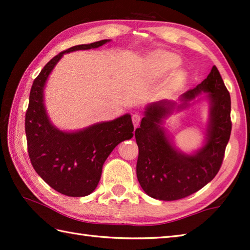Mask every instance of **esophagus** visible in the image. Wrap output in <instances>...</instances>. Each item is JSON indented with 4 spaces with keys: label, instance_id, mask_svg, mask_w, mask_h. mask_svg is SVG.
<instances>
[{
    "label": "esophagus",
    "instance_id": "esophagus-1",
    "mask_svg": "<svg viewBox=\"0 0 250 250\" xmlns=\"http://www.w3.org/2000/svg\"><path fill=\"white\" fill-rule=\"evenodd\" d=\"M141 119H142V117L139 114H134L133 116H132V122H133V125H134L135 128H136V126H139L140 122H141Z\"/></svg>",
    "mask_w": 250,
    "mask_h": 250
}]
</instances>
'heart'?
I'll return each instance as SVG.
<instances>
[{
  "mask_svg": "<svg viewBox=\"0 0 250 250\" xmlns=\"http://www.w3.org/2000/svg\"><path fill=\"white\" fill-rule=\"evenodd\" d=\"M153 61L157 63L161 71L163 72H168L175 70V68L178 67L180 64V59L179 57L172 54V52H167V51H161L158 52L155 56H153ZM185 81V73L184 72H178L174 77V83L182 84Z\"/></svg>",
  "mask_w": 250,
  "mask_h": 250,
  "instance_id": "1",
  "label": "heart"
}]
</instances>
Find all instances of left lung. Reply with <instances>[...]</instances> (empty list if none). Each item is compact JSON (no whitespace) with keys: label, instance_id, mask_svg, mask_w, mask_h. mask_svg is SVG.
<instances>
[{"label":"left lung","instance_id":"1","mask_svg":"<svg viewBox=\"0 0 250 250\" xmlns=\"http://www.w3.org/2000/svg\"><path fill=\"white\" fill-rule=\"evenodd\" d=\"M209 103L207 135L198 151L187 154L176 147L163 127L174 110L194 103ZM231 98L219 71L214 65L203 82L176 101L148 104L141 126L135 130L139 146L136 175L142 189L153 199L175 201L186 198L208 184L218 173L230 140Z\"/></svg>","mask_w":250,"mask_h":250}]
</instances>
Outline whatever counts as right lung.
Listing matches in <instances>:
<instances>
[{
	"mask_svg": "<svg viewBox=\"0 0 250 250\" xmlns=\"http://www.w3.org/2000/svg\"><path fill=\"white\" fill-rule=\"evenodd\" d=\"M108 42L110 40L77 45L60 52L47 63L32 84L25 114L30 160L44 182L64 195L86 196L92 193L110 152L121 142L133 137L130 114L77 131H63L52 125L45 107L46 83L61 58L72 51L98 48Z\"/></svg>",
	"mask_w": 250,
	"mask_h": 250,
	"instance_id": "right-lung-1",
	"label": "right lung"
}]
</instances>
